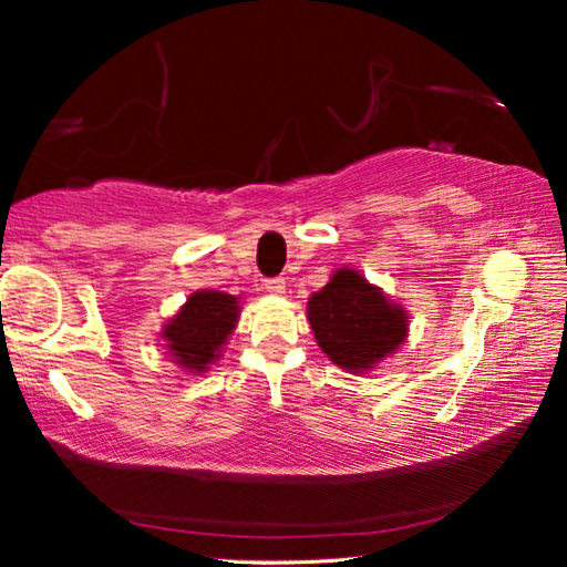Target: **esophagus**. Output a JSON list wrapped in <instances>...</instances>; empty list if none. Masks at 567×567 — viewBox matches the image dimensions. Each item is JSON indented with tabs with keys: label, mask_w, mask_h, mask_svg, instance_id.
Segmentation results:
<instances>
[{
	"label": "esophagus",
	"mask_w": 567,
	"mask_h": 567,
	"mask_svg": "<svg viewBox=\"0 0 567 567\" xmlns=\"http://www.w3.org/2000/svg\"><path fill=\"white\" fill-rule=\"evenodd\" d=\"M265 290L270 295H282L285 292V280H282V277H267Z\"/></svg>",
	"instance_id": "34e87169"
}]
</instances>
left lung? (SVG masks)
Segmentation results:
<instances>
[{
  "label": "left lung",
  "instance_id": "obj_1",
  "mask_svg": "<svg viewBox=\"0 0 567 567\" xmlns=\"http://www.w3.org/2000/svg\"><path fill=\"white\" fill-rule=\"evenodd\" d=\"M307 320L328 358L344 370L362 372L405 340V310L354 270H338L307 302Z\"/></svg>",
  "mask_w": 567,
  "mask_h": 567
}]
</instances>
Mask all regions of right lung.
<instances>
[{
  "label": "right lung",
  "instance_id": "add662e5",
  "mask_svg": "<svg viewBox=\"0 0 567 567\" xmlns=\"http://www.w3.org/2000/svg\"><path fill=\"white\" fill-rule=\"evenodd\" d=\"M237 297L227 292H195L162 332L177 364L192 372H205L219 358V348L237 322Z\"/></svg>",
  "mask_w": 567,
  "mask_h": 567
}]
</instances>
